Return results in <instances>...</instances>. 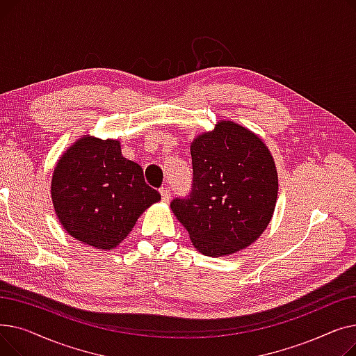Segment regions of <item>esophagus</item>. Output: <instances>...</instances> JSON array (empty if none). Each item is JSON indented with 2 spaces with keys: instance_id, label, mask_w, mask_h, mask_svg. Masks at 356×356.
Listing matches in <instances>:
<instances>
[{
  "instance_id": "1",
  "label": "esophagus",
  "mask_w": 356,
  "mask_h": 356,
  "mask_svg": "<svg viewBox=\"0 0 356 356\" xmlns=\"http://www.w3.org/2000/svg\"><path fill=\"white\" fill-rule=\"evenodd\" d=\"M160 195H161V199H163L164 202H168V200H170V197H172L170 191H168L167 188H161V189H160Z\"/></svg>"
}]
</instances>
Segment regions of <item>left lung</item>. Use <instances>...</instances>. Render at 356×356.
<instances>
[{"mask_svg": "<svg viewBox=\"0 0 356 356\" xmlns=\"http://www.w3.org/2000/svg\"><path fill=\"white\" fill-rule=\"evenodd\" d=\"M193 183L172 211L203 255L223 257L250 247L271 220L278 177L270 149L258 136L232 121L191 145Z\"/></svg>", "mask_w": 356, "mask_h": 356, "instance_id": "8db88e82", "label": "left lung"}]
</instances>
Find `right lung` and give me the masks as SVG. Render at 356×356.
I'll return each instance as SVG.
<instances>
[{"mask_svg":"<svg viewBox=\"0 0 356 356\" xmlns=\"http://www.w3.org/2000/svg\"><path fill=\"white\" fill-rule=\"evenodd\" d=\"M161 199L143 168L121 154L117 140L83 136L54 167L51 200L69 235L98 250H112L140 215Z\"/></svg>","mask_w":356,"mask_h":356,"instance_id":"add662e5","label":"right lung"}]
</instances>
